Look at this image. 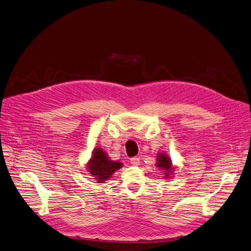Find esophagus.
Segmentation results:
<instances>
[{"instance_id": "obj_1", "label": "esophagus", "mask_w": 251, "mask_h": 251, "mask_svg": "<svg viewBox=\"0 0 251 251\" xmlns=\"http://www.w3.org/2000/svg\"><path fill=\"white\" fill-rule=\"evenodd\" d=\"M140 160H139V158H137V157H133V158H131L130 159V163H131L132 165H134V166H137V165H139V162Z\"/></svg>"}]
</instances>
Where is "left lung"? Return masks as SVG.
<instances>
[{"label":"left lung","mask_w":251,"mask_h":251,"mask_svg":"<svg viewBox=\"0 0 251 251\" xmlns=\"http://www.w3.org/2000/svg\"><path fill=\"white\" fill-rule=\"evenodd\" d=\"M157 167L161 168L164 170V174L165 177L167 178L169 176V174L172 173V171L174 170L172 167V163L170 161V159L166 156V154H159L157 157Z\"/></svg>","instance_id":"1"}]
</instances>
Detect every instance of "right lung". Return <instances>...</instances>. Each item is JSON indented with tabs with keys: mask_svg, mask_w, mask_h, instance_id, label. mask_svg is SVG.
<instances>
[{
	"mask_svg": "<svg viewBox=\"0 0 251 251\" xmlns=\"http://www.w3.org/2000/svg\"><path fill=\"white\" fill-rule=\"evenodd\" d=\"M87 166L94 179L99 182H103L110 178L116 170L122 167V163L110 160L106 152L102 151L101 148H96L94 149Z\"/></svg>",
	"mask_w": 251,
	"mask_h": 251,
	"instance_id": "right-lung-1",
	"label": "right lung"
}]
</instances>
